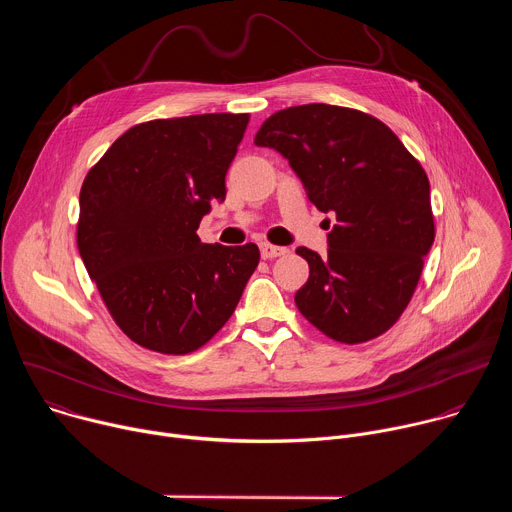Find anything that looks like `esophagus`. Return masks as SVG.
<instances>
[{"instance_id":"34e87169","label":"esophagus","mask_w":512,"mask_h":512,"mask_svg":"<svg viewBox=\"0 0 512 512\" xmlns=\"http://www.w3.org/2000/svg\"><path fill=\"white\" fill-rule=\"evenodd\" d=\"M285 253H287L285 247H277V245H271V243H261V257H263V259L281 257V255H285Z\"/></svg>"}]
</instances>
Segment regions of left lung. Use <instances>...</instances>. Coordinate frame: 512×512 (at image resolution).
I'll list each match as a JSON object with an SVG mask.
<instances>
[{"label":"left lung","instance_id":"left-lung-1","mask_svg":"<svg viewBox=\"0 0 512 512\" xmlns=\"http://www.w3.org/2000/svg\"><path fill=\"white\" fill-rule=\"evenodd\" d=\"M255 143L287 158L316 208L336 218L328 257L296 251L310 265L296 294L302 316L342 344L385 334L409 306L435 239L419 160L381 119L326 103L273 113Z\"/></svg>","mask_w":512,"mask_h":512}]
</instances>
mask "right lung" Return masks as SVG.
<instances>
[{"instance_id": "obj_1", "label": "right lung", "mask_w": 512, "mask_h": 512, "mask_svg": "<svg viewBox=\"0 0 512 512\" xmlns=\"http://www.w3.org/2000/svg\"><path fill=\"white\" fill-rule=\"evenodd\" d=\"M249 113L143 121L89 170L77 247L103 304L135 344L190 354L233 316L259 247L200 243L196 231L225 176Z\"/></svg>"}]
</instances>
